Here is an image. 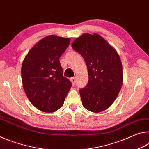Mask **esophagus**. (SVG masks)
<instances>
[{"mask_svg": "<svg viewBox=\"0 0 149 149\" xmlns=\"http://www.w3.org/2000/svg\"><path fill=\"white\" fill-rule=\"evenodd\" d=\"M70 81H71L72 85H75V81H76V78H75V77H73L71 78V79H70Z\"/></svg>", "mask_w": 149, "mask_h": 149, "instance_id": "obj_1", "label": "esophagus"}]
</instances>
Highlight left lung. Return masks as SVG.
Masks as SVG:
<instances>
[{"instance_id": "8db88e82", "label": "left lung", "mask_w": 149, "mask_h": 149, "mask_svg": "<svg viewBox=\"0 0 149 149\" xmlns=\"http://www.w3.org/2000/svg\"><path fill=\"white\" fill-rule=\"evenodd\" d=\"M72 47L86 63L89 81L79 90L82 104L93 112L109 108L123 84L122 64L114 48L100 35L84 33L75 39Z\"/></svg>"}]
</instances>
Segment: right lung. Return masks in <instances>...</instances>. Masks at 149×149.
I'll return each mask as SVG.
<instances>
[{
  "label": "right lung",
  "mask_w": 149,
  "mask_h": 149,
  "mask_svg": "<svg viewBox=\"0 0 149 149\" xmlns=\"http://www.w3.org/2000/svg\"><path fill=\"white\" fill-rule=\"evenodd\" d=\"M70 39L49 35L35 44L25 57L22 79L25 93L37 109L54 112L60 109L72 84L63 75L59 58Z\"/></svg>",
  "instance_id": "1"
}]
</instances>
